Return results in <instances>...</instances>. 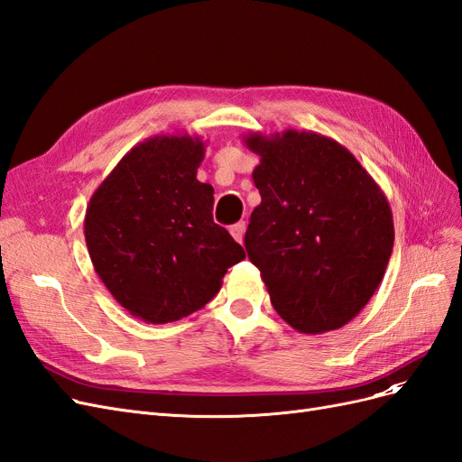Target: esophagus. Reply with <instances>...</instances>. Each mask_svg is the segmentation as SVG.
I'll return each mask as SVG.
<instances>
[{"mask_svg": "<svg viewBox=\"0 0 462 462\" xmlns=\"http://www.w3.org/2000/svg\"><path fill=\"white\" fill-rule=\"evenodd\" d=\"M245 231H246V223H245V221L235 223V226H231V229H229V233L233 235V239H235L236 243H243Z\"/></svg>", "mask_w": 462, "mask_h": 462, "instance_id": "obj_1", "label": "esophagus"}]
</instances>
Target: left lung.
Instances as JSON below:
<instances>
[{
	"instance_id": "1",
	"label": "left lung",
	"mask_w": 462,
	"mask_h": 462,
	"mask_svg": "<svg viewBox=\"0 0 462 462\" xmlns=\"http://www.w3.org/2000/svg\"><path fill=\"white\" fill-rule=\"evenodd\" d=\"M245 144L262 202L245 246L277 314L300 333L348 324L382 283L393 250V214L383 190L343 144L287 129Z\"/></svg>"
}]
</instances>
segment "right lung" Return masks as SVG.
Returning a JSON list of instances; mask_svg holds the SVG:
<instances>
[{"label":"right lung","mask_w":462,"mask_h":462,"mask_svg":"<svg viewBox=\"0 0 462 462\" xmlns=\"http://www.w3.org/2000/svg\"><path fill=\"white\" fill-rule=\"evenodd\" d=\"M200 136L158 134L131 148L92 194L85 239L97 277L131 316L167 324L204 309L246 258L214 221L197 171Z\"/></svg>","instance_id":"add662e5"}]
</instances>
